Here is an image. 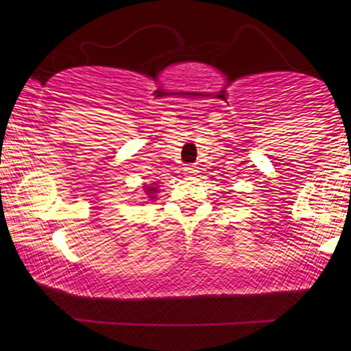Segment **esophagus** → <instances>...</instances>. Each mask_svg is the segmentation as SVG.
Masks as SVG:
<instances>
[{"instance_id":"esophagus-1","label":"esophagus","mask_w":351,"mask_h":351,"mask_svg":"<svg viewBox=\"0 0 351 351\" xmlns=\"http://www.w3.org/2000/svg\"><path fill=\"white\" fill-rule=\"evenodd\" d=\"M183 173L184 176H195L196 173H198V170H196L195 165H186V167L183 168Z\"/></svg>"}]
</instances>
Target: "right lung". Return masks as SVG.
Returning <instances> with one entry per match:
<instances>
[{"instance_id": "1", "label": "right lung", "mask_w": 351, "mask_h": 351, "mask_svg": "<svg viewBox=\"0 0 351 351\" xmlns=\"http://www.w3.org/2000/svg\"><path fill=\"white\" fill-rule=\"evenodd\" d=\"M143 189H145V195H148V198L155 199V193H158L156 191V186H153V184H145Z\"/></svg>"}]
</instances>
